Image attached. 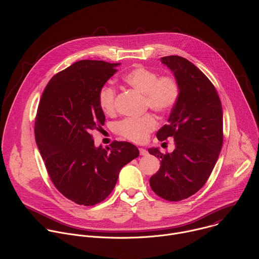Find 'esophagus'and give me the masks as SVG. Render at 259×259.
I'll return each mask as SVG.
<instances>
[{
  "label": "esophagus",
  "mask_w": 259,
  "mask_h": 259,
  "mask_svg": "<svg viewBox=\"0 0 259 259\" xmlns=\"http://www.w3.org/2000/svg\"><path fill=\"white\" fill-rule=\"evenodd\" d=\"M139 154H140L141 156H145V155H147V151L144 150V149H142V147H140V149H139Z\"/></svg>",
  "instance_id": "1"
}]
</instances>
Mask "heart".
<instances>
[{
	"instance_id": "b5f03b06",
	"label": "heart",
	"mask_w": 259,
	"mask_h": 259,
	"mask_svg": "<svg viewBox=\"0 0 259 259\" xmlns=\"http://www.w3.org/2000/svg\"><path fill=\"white\" fill-rule=\"evenodd\" d=\"M123 81L131 88L143 93L144 106L159 114H167L176 106L180 97V85L173 75L159 76V73L143 65H137L123 76ZM97 102L106 116L116 113V90L109 85L100 88ZM158 126L156 117L145 114L140 118H127L115 123L114 131L132 142H143Z\"/></svg>"
}]
</instances>
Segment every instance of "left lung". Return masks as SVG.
<instances>
[{
	"instance_id": "1",
	"label": "left lung",
	"mask_w": 259,
	"mask_h": 259,
	"mask_svg": "<svg viewBox=\"0 0 259 259\" xmlns=\"http://www.w3.org/2000/svg\"><path fill=\"white\" fill-rule=\"evenodd\" d=\"M180 85V97L168 124L157 133L160 141L174 138L175 150L149 153L161 159L150 186L164 200L178 202L195 195L208 180L224 142V115L211 81L191 61L181 56L161 58Z\"/></svg>"
}]
</instances>
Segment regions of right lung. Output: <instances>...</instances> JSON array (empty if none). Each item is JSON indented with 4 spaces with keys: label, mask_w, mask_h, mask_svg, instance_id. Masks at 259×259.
Returning <instances> with one entry per match:
<instances>
[{
    "label": "right lung",
    "mask_w": 259,
    "mask_h": 259,
    "mask_svg": "<svg viewBox=\"0 0 259 259\" xmlns=\"http://www.w3.org/2000/svg\"><path fill=\"white\" fill-rule=\"evenodd\" d=\"M119 64L75 62L52 77L36 110L35 142L48 175L58 192L78 205L93 206L106 199L121 169L139 155L127 141L95 147L91 134L105 121L98 92Z\"/></svg>",
    "instance_id": "obj_1"
}]
</instances>
